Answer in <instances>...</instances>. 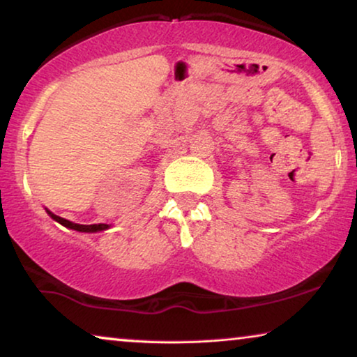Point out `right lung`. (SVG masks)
Listing matches in <instances>:
<instances>
[{"instance_id":"right-lung-1","label":"right lung","mask_w":357,"mask_h":357,"mask_svg":"<svg viewBox=\"0 0 357 357\" xmlns=\"http://www.w3.org/2000/svg\"><path fill=\"white\" fill-rule=\"evenodd\" d=\"M47 213H48V216H50L52 219H55L56 222H60L61 226H65L68 229H75V231H77V232H99V231H105V229L110 227L109 224H91V226H84V224H75V222L68 221V219H65V218L56 216V214L48 211V209H47Z\"/></svg>"}]
</instances>
